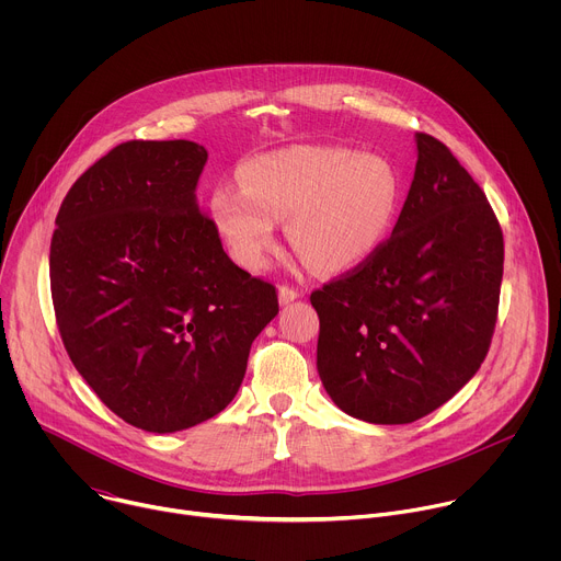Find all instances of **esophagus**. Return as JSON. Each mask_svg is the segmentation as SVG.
Returning <instances> with one entry per match:
<instances>
[{"instance_id": "34e87169", "label": "esophagus", "mask_w": 561, "mask_h": 561, "mask_svg": "<svg viewBox=\"0 0 561 561\" xmlns=\"http://www.w3.org/2000/svg\"><path fill=\"white\" fill-rule=\"evenodd\" d=\"M277 295H279V304H290V301H295L299 297V290L284 284V286H279Z\"/></svg>"}]
</instances>
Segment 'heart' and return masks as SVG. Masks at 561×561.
Here are the masks:
<instances>
[{
    "label": "heart",
    "mask_w": 561,
    "mask_h": 561,
    "mask_svg": "<svg viewBox=\"0 0 561 561\" xmlns=\"http://www.w3.org/2000/svg\"><path fill=\"white\" fill-rule=\"evenodd\" d=\"M399 199L394 169L373 152L295 146L253 157L242 182L210 195L219 234L249 271H260L286 221L290 247L322 273L364 262L388 234Z\"/></svg>",
    "instance_id": "1"
}]
</instances>
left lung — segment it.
Segmentation results:
<instances>
[{
    "label": "left lung",
    "instance_id": "8db88e82",
    "mask_svg": "<svg viewBox=\"0 0 561 561\" xmlns=\"http://www.w3.org/2000/svg\"><path fill=\"white\" fill-rule=\"evenodd\" d=\"M415 139L392 234L310 293L319 377L344 413L370 424H411L448 402L482 366L497 322L500 221L446 144Z\"/></svg>",
    "mask_w": 561,
    "mask_h": 561
}]
</instances>
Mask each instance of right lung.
Masks as SVG:
<instances>
[{
    "instance_id": "right-lung-1",
    "label": "right lung",
    "mask_w": 561,
    "mask_h": 561,
    "mask_svg": "<svg viewBox=\"0 0 561 561\" xmlns=\"http://www.w3.org/2000/svg\"><path fill=\"white\" fill-rule=\"evenodd\" d=\"M206 159L186 139L124 141L70 186L55 219L64 348L102 402L148 433L221 413L279 312L275 286L230 262L197 206Z\"/></svg>"
}]
</instances>
